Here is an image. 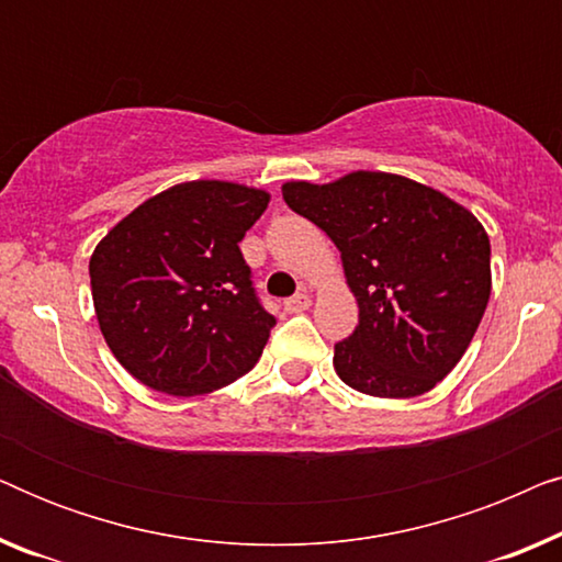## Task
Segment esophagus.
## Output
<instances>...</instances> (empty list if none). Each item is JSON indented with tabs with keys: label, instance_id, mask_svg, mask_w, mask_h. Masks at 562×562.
I'll use <instances>...</instances> for the list:
<instances>
[{
	"label": "esophagus",
	"instance_id": "1",
	"mask_svg": "<svg viewBox=\"0 0 562 562\" xmlns=\"http://www.w3.org/2000/svg\"><path fill=\"white\" fill-rule=\"evenodd\" d=\"M310 304H312L310 294H306V291H302V294H294V296H289L286 302H283V310L291 312V314H296V312H304V310H310Z\"/></svg>",
	"mask_w": 562,
	"mask_h": 562
}]
</instances>
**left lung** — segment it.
Wrapping results in <instances>:
<instances>
[{"label":"left lung","instance_id":"left-lung-1","mask_svg":"<svg viewBox=\"0 0 562 562\" xmlns=\"http://www.w3.org/2000/svg\"><path fill=\"white\" fill-rule=\"evenodd\" d=\"M283 202L325 229L358 299V327L335 345L350 389L419 396L448 375L491 294L486 229L465 206L404 176L356 171L283 183Z\"/></svg>","mask_w":562,"mask_h":562}]
</instances>
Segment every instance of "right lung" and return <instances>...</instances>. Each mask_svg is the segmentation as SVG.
Returning <instances> with one entry per match:
<instances>
[{
	"label": "right lung",
	"mask_w": 562,
	"mask_h": 562,
	"mask_svg": "<svg viewBox=\"0 0 562 562\" xmlns=\"http://www.w3.org/2000/svg\"><path fill=\"white\" fill-rule=\"evenodd\" d=\"M266 206V191L240 183H179L97 245L89 276L99 327L145 386L196 396L256 366L276 317L237 243Z\"/></svg>",
	"instance_id": "right-lung-1"
}]
</instances>
